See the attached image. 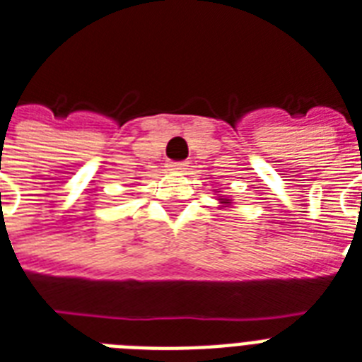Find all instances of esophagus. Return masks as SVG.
I'll return each mask as SVG.
<instances>
[{"label": "esophagus", "mask_w": 362, "mask_h": 362, "mask_svg": "<svg viewBox=\"0 0 362 362\" xmlns=\"http://www.w3.org/2000/svg\"><path fill=\"white\" fill-rule=\"evenodd\" d=\"M186 167L187 163H184V161H173V163H169V170H176V173H182Z\"/></svg>", "instance_id": "obj_1"}]
</instances>
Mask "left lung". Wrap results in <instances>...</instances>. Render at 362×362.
<instances>
[{
    "instance_id": "1",
    "label": "left lung",
    "mask_w": 362,
    "mask_h": 362,
    "mask_svg": "<svg viewBox=\"0 0 362 362\" xmlns=\"http://www.w3.org/2000/svg\"><path fill=\"white\" fill-rule=\"evenodd\" d=\"M220 203H221V204H229V203H231V199H226V197H223V199H220Z\"/></svg>"
}]
</instances>
